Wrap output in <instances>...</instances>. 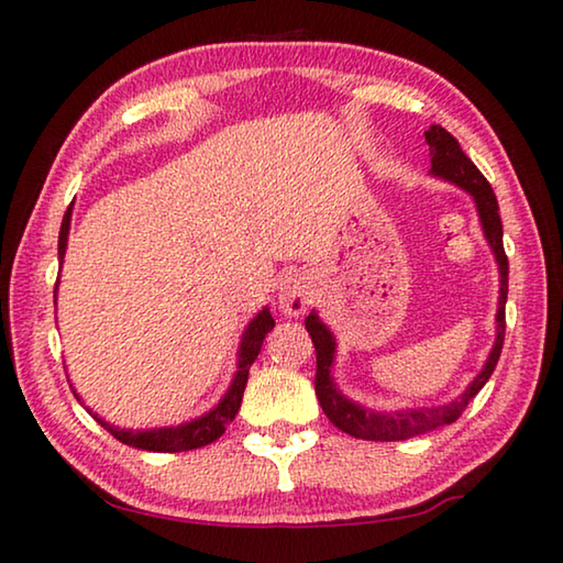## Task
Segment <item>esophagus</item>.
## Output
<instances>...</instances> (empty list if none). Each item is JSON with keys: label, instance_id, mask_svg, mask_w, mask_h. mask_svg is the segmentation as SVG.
<instances>
[{"label": "esophagus", "instance_id": "esophagus-1", "mask_svg": "<svg viewBox=\"0 0 563 563\" xmlns=\"http://www.w3.org/2000/svg\"><path fill=\"white\" fill-rule=\"evenodd\" d=\"M278 302L285 316L298 318L312 302V283L305 275H288L278 288Z\"/></svg>", "mask_w": 563, "mask_h": 563}]
</instances>
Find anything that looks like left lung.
Instances as JSON below:
<instances>
[{
	"label": "left lung",
	"mask_w": 563,
	"mask_h": 563,
	"mask_svg": "<svg viewBox=\"0 0 563 563\" xmlns=\"http://www.w3.org/2000/svg\"><path fill=\"white\" fill-rule=\"evenodd\" d=\"M427 144H430V156H432V168L430 174L437 178L450 180V184L460 186L464 194L472 196L476 206V213H479V223L484 238L492 247L494 258L499 265V308H497V338H494V345L489 350V357L484 362L482 373L476 375L470 385H466L464 393L452 399V402L440 405V407H407L397 409V412H379V409H369L357 405L355 399H350L340 393L335 383V375H332V365H335V352L338 342L332 335L330 328L318 318V312L312 310L308 318H305V330L310 332L312 345H316L318 355V375H316V395L320 399L322 412L338 430L347 432L357 440H375V442H397V440H409V437H419L424 432H432L437 427L452 424L460 419V415L472 402V397L479 393V389L487 385L492 377L494 367H497L501 345H504V305H507V290H509V261L507 253H504L501 243V218H499V203L497 196L489 186V180L479 174L470 156L460 148V141H456L450 131L442 129L440 123H434L424 131Z\"/></svg>",
	"instance_id": "obj_1"
}]
</instances>
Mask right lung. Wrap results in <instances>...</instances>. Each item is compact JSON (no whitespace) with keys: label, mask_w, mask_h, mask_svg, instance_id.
Returning <instances> with one entry per match:
<instances>
[{"label":"right lung","mask_w":563,"mask_h":563,"mask_svg":"<svg viewBox=\"0 0 563 563\" xmlns=\"http://www.w3.org/2000/svg\"><path fill=\"white\" fill-rule=\"evenodd\" d=\"M74 206V203H71ZM71 206L66 208L64 221H62V231H59V263H64V253H66V243H69V225H71ZM56 290H59V280H56L54 288V305H56ZM275 328V320L271 316L268 308H263L258 316H255L241 338V345H238V365H235V375L228 385L225 395L218 399V405L213 409H208L206 415L190 419V422L176 424V427H154V430H121V427L109 424L107 419H101L99 415H93L97 422H101L103 430H109L119 442L136 446V450H146V452H188V450H198V446H206L216 442L218 437L225 432V427L233 422L238 409H241L243 402V393L247 385V373H251V365L258 357V352L263 347V340L268 332ZM76 395V389H74ZM76 399H81L76 395Z\"/></svg>","instance_id":"right-lung-1"}]
</instances>
